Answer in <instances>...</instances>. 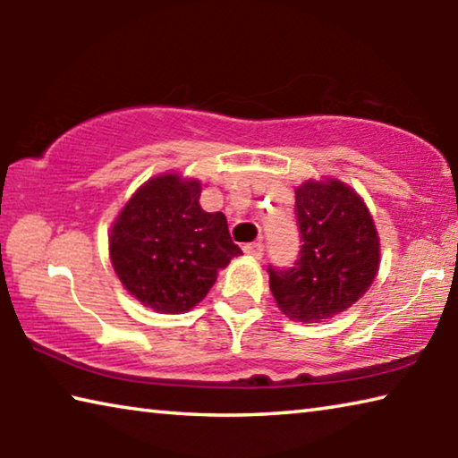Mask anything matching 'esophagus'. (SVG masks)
I'll list each match as a JSON object with an SVG mask.
<instances>
[{
	"label": "esophagus",
	"instance_id": "esophagus-1",
	"mask_svg": "<svg viewBox=\"0 0 458 458\" xmlns=\"http://www.w3.org/2000/svg\"><path fill=\"white\" fill-rule=\"evenodd\" d=\"M244 252H246L250 259L260 260L262 254H265V246H262V242H250V244L244 246Z\"/></svg>",
	"mask_w": 458,
	"mask_h": 458
}]
</instances>
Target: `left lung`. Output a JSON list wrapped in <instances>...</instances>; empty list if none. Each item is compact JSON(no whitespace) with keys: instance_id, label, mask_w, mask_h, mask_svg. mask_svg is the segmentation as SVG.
I'll return each mask as SVG.
<instances>
[{"instance_id":"8db88e82","label":"left lung","mask_w":458,"mask_h":458,"mask_svg":"<svg viewBox=\"0 0 458 458\" xmlns=\"http://www.w3.org/2000/svg\"><path fill=\"white\" fill-rule=\"evenodd\" d=\"M294 212L301 259L289 270L268 268L270 293L289 319L319 323L368 293L379 268V236L366 201L337 177L301 183Z\"/></svg>"}]
</instances>
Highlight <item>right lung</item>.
Wrapping results in <instances>:
<instances>
[{
  "label": "right lung",
  "mask_w": 458,
  "mask_h": 458,
  "mask_svg": "<svg viewBox=\"0 0 458 458\" xmlns=\"http://www.w3.org/2000/svg\"><path fill=\"white\" fill-rule=\"evenodd\" d=\"M201 183L175 172L155 175L123 206L108 232V257L121 284L157 313L196 307L230 260L226 216L199 206Z\"/></svg>",
  "instance_id": "1"
}]
</instances>
